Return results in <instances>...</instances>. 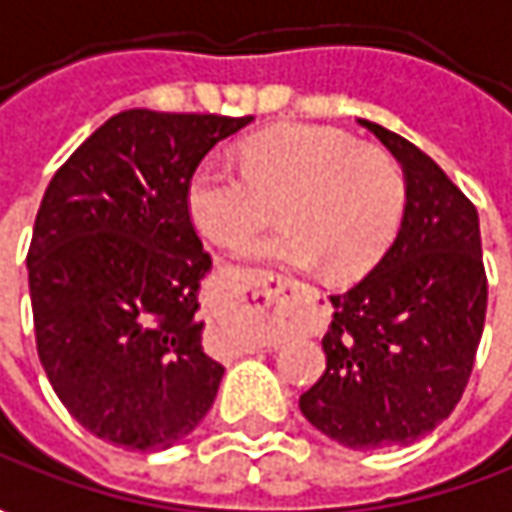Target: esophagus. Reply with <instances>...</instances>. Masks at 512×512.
Instances as JSON below:
<instances>
[{"mask_svg": "<svg viewBox=\"0 0 512 512\" xmlns=\"http://www.w3.org/2000/svg\"><path fill=\"white\" fill-rule=\"evenodd\" d=\"M300 283L289 277V274L283 272H272V269H266V272H260L257 277V283L252 286V294H240L243 300H260V303H274L277 300V294L286 289H297Z\"/></svg>", "mask_w": 512, "mask_h": 512, "instance_id": "esophagus-1", "label": "esophagus"}]
</instances>
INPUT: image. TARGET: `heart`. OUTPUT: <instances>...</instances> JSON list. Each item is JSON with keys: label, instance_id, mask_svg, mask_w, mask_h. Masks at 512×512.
I'll return each instance as SVG.
<instances>
[{"label": "heart", "instance_id": "b5f03b06", "mask_svg": "<svg viewBox=\"0 0 512 512\" xmlns=\"http://www.w3.org/2000/svg\"><path fill=\"white\" fill-rule=\"evenodd\" d=\"M280 203L283 229L257 246L291 266H328L351 280L374 269L397 235L405 181L388 152L320 124H280L240 144L238 167L201 158L186 178V212L203 238L240 246Z\"/></svg>", "mask_w": 512, "mask_h": 512}]
</instances>
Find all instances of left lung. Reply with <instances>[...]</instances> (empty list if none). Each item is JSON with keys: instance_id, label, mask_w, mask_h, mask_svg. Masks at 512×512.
Instances as JSON below:
<instances>
[{"instance_id": "1", "label": "left lung", "mask_w": 512, "mask_h": 512, "mask_svg": "<svg viewBox=\"0 0 512 512\" xmlns=\"http://www.w3.org/2000/svg\"><path fill=\"white\" fill-rule=\"evenodd\" d=\"M405 169L397 240L357 286L331 294L326 374L300 397L317 431L345 448L411 445L465 394L487 314L479 215L431 155L360 121Z\"/></svg>"}]
</instances>
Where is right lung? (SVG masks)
Masks as SVG:
<instances>
[{
	"mask_svg": "<svg viewBox=\"0 0 512 512\" xmlns=\"http://www.w3.org/2000/svg\"><path fill=\"white\" fill-rule=\"evenodd\" d=\"M252 115L124 110L47 184L27 280L36 351L70 416L127 450H164L212 408L223 365L203 351L212 266L186 178Z\"/></svg>",
	"mask_w": 512,
	"mask_h": 512,
	"instance_id": "right-lung-1",
	"label": "right lung"
}]
</instances>
